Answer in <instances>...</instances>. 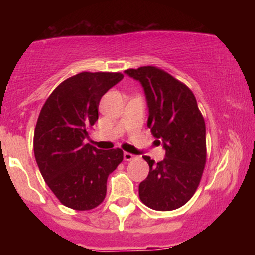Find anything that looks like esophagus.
Returning <instances> with one entry per match:
<instances>
[{"label": "esophagus", "mask_w": 255, "mask_h": 255, "mask_svg": "<svg viewBox=\"0 0 255 255\" xmlns=\"http://www.w3.org/2000/svg\"><path fill=\"white\" fill-rule=\"evenodd\" d=\"M134 158H135V156H134V154L129 153V152H125V153H124V159L126 160V162H129V160H133Z\"/></svg>", "instance_id": "1"}]
</instances>
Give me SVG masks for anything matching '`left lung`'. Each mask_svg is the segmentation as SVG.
<instances>
[{
    "label": "left lung",
    "mask_w": 255,
    "mask_h": 255,
    "mask_svg": "<svg viewBox=\"0 0 255 255\" xmlns=\"http://www.w3.org/2000/svg\"><path fill=\"white\" fill-rule=\"evenodd\" d=\"M144 87L147 127L162 142L165 158L144 156L150 171L139 184L140 200L152 210L171 211L194 195L206 163V128L189 87L153 66L125 71Z\"/></svg>",
    "instance_id": "1"
}]
</instances>
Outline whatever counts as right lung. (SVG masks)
I'll return each mask as SVG.
<instances>
[{
  "mask_svg": "<svg viewBox=\"0 0 255 255\" xmlns=\"http://www.w3.org/2000/svg\"><path fill=\"white\" fill-rule=\"evenodd\" d=\"M121 73L83 72L52 91L38 116L33 151L40 174L64 206L95 209L107 195L108 176L124 160L121 148L98 150L85 140L98 120L101 98Z\"/></svg>",
  "mask_w": 255,
  "mask_h": 255,
  "instance_id": "add662e5",
  "label": "right lung"
}]
</instances>
